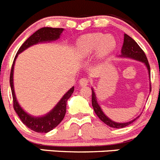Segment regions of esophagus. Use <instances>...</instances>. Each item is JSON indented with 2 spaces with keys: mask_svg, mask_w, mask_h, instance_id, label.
<instances>
[{
  "mask_svg": "<svg viewBox=\"0 0 160 160\" xmlns=\"http://www.w3.org/2000/svg\"><path fill=\"white\" fill-rule=\"evenodd\" d=\"M90 81H89V79L87 78H82L80 79V81H79V84L81 86H87L89 84Z\"/></svg>",
  "mask_w": 160,
  "mask_h": 160,
  "instance_id": "obj_1",
  "label": "esophagus"
}]
</instances>
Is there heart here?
Masks as SVG:
<instances>
[{
	"instance_id": "b5f03b06",
	"label": "heart",
	"mask_w": 160,
	"mask_h": 160,
	"mask_svg": "<svg viewBox=\"0 0 160 160\" xmlns=\"http://www.w3.org/2000/svg\"><path fill=\"white\" fill-rule=\"evenodd\" d=\"M116 39L112 35L92 33L82 36L78 40L77 48L79 54L87 56L97 49L98 57H105L115 49Z\"/></svg>"
}]
</instances>
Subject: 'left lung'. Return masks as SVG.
Segmentation results:
<instances>
[{"mask_svg": "<svg viewBox=\"0 0 160 160\" xmlns=\"http://www.w3.org/2000/svg\"><path fill=\"white\" fill-rule=\"evenodd\" d=\"M121 56L129 57V58H134V59L139 60L140 62H143V63L146 65V67H147L148 70L149 75H150L151 78L150 65H149L148 60L147 56L145 55L144 51L141 49V48L137 44V42H136L132 38H131L127 34L124 35V43H123L122 49H121ZM150 90H152V87H150ZM92 105H93V110H94L95 113H96L97 116L100 118L101 121H102L105 124H106L107 125L110 126L112 128H124L126 126H128L130 124H132V123L136 120L135 119L133 120V121H129V122L127 123H117L111 121L109 118H108V117L104 114L102 109H101L99 105L98 104L96 96H95V93L94 91H93V90H92Z\"/></svg>", "mask_w": 160, "mask_h": 160, "instance_id": "1", "label": "left lung"}]
</instances>
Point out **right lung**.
<instances>
[{"label":"right lung","mask_w":160,"mask_h":160,"mask_svg":"<svg viewBox=\"0 0 160 160\" xmlns=\"http://www.w3.org/2000/svg\"><path fill=\"white\" fill-rule=\"evenodd\" d=\"M63 31V28H42L36 31L35 33L32 35L27 40L21 45L17 51L15 58L13 60L11 72H10V86H11L12 95V102H13V108L15 109L16 112L19 116L20 119L21 120L23 124H25L28 128L36 132H48L51 130L55 128L60 122L62 121V119L65 117L66 111H67V102L70 97L74 92V87H72L62 97V98L60 100L56 105V106L54 108L48 115L42 117H33L32 116L26 113L23 109L20 108L16 99L15 93H14V89H13V68H14V63L15 60L17 58L18 54L27 49L30 46L39 42H45V41H51L55 40L58 39L59 36Z\"/></svg>","instance_id":"add662e5"}]
</instances>
